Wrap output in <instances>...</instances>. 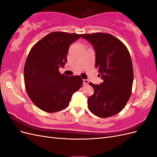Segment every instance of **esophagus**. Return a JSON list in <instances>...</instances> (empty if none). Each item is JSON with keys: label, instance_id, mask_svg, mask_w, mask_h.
Listing matches in <instances>:
<instances>
[{"label": "esophagus", "instance_id": "esophagus-1", "mask_svg": "<svg viewBox=\"0 0 157 157\" xmlns=\"http://www.w3.org/2000/svg\"><path fill=\"white\" fill-rule=\"evenodd\" d=\"M88 82H89L88 80H87V79H84L83 80V84L84 85H87L88 84Z\"/></svg>", "mask_w": 157, "mask_h": 157}]
</instances>
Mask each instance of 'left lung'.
<instances>
[{"instance_id":"1","label":"left lung","mask_w":157,"mask_h":157,"mask_svg":"<svg viewBox=\"0 0 157 157\" xmlns=\"http://www.w3.org/2000/svg\"><path fill=\"white\" fill-rule=\"evenodd\" d=\"M96 52V67L103 82H90L94 93L88 99V107L94 115L107 118L120 113L130 98L134 71L126 46L116 37L104 33L84 34Z\"/></svg>"}]
</instances>
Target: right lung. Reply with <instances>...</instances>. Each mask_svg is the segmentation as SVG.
<instances>
[{
  "label": "right lung",
  "mask_w": 157,
  "mask_h": 157,
  "mask_svg": "<svg viewBox=\"0 0 157 157\" xmlns=\"http://www.w3.org/2000/svg\"><path fill=\"white\" fill-rule=\"evenodd\" d=\"M82 35L52 32L38 41L30 50L25 61V86L35 105L48 113L67 107L73 94L81 88L79 76L60 74L59 67L67 63L69 46Z\"/></svg>",
  "instance_id": "right-lung-1"
}]
</instances>
